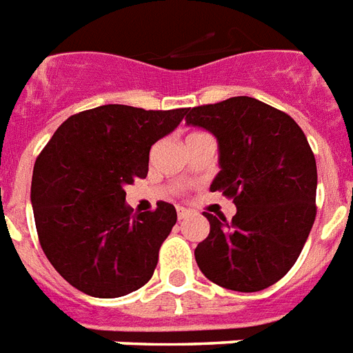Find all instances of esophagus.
Wrapping results in <instances>:
<instances>
[{"mask_svg":"<svg viewBox=\"0 0 353 353\" xmlns=\"http://www.w3.org/2000/svg\"><path fill=\"white\" fill-rule=\"evenodd\" d=\"M187 214H188L187 209H183V207H177V219L183 220V219H185V216H187Z\"/></svg>","mask_w":353,"mask_h":353,"instance_id":"esophagus-1","label":"esophagus"}]
</instances>
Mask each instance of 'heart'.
Listing matches in <instances>:
<instances>
[{
	"label": "heart",
	"instance_id": "heart-1",
	"mask_svg": "<svg viewBox=\"0 0 353 353\" xmlns=\"http://www.w3.org/2000/svg\"><path fill=\"white\" fill-rule=\"evenodd\" d=\"M196 134H201V133H192V134H188V137H196Z\"/></svg>",
	"mask_w": 353,
	"mask_h": 353
}]
</instances>
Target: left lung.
<instances>
[{
    "instance_id": "left-lung-1",
    "label": "left lung",
    "mask_w": 353,
    "mask_h": 353,
    "mask_svg": "<svg viewBox=\"0 0 353 353\" xmlns=\"http://www.w3.org/2000/svg\"><path fill=\"white\" fill-rule=\"evenodd\" d=\"M185 120L216 137L220 172L211 192L236 205L231 220L203 212L211 231L196 246V263L224 289H266L292 268L316 216L307 139L287 112L248 96L187 109Z\"/></svg>"
}]
</instances>
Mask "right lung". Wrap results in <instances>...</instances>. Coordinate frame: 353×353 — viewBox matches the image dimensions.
Wrapping results in <instances>:
<instances>
[{
  "label": "right lung",
  "mask_w": 353,
  "mask_h": 353,
  "mask_svg": "<svg viewBox=\"0 0 353 353\" xmlns=\"http://www.w3.org/2000/svg\"><path fill=\"white\" fill-rule=\"evenodd\" d=\"M185 114L101 105L70 117L40 152L31 183L37 233L72 287L118 298L150 281L176 207L159 201L153 211L133 214L123 187L148 176L152 146Z\"/></svg>",
  "instance_id": "obj_1"
}]
</instances>
